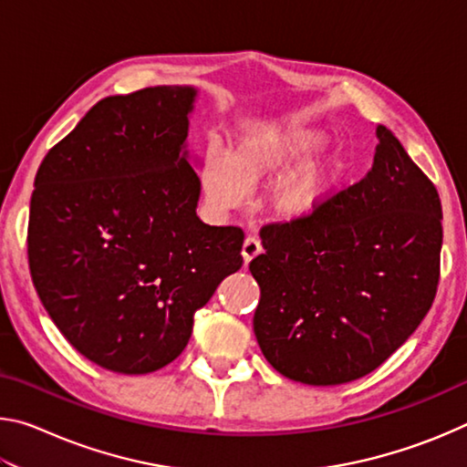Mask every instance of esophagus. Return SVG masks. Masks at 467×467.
<instances>
[{
  "label": "esophagus",
  "mask_w": 467,
  "mask_h": 467,
  "mask_svg": "<svg viewBox=\"0 0 467 467\" xmlns=\"http://www.w3.org/2000/svg\"><path fill=\"white\" fill-rule=\"evenodd\" d=\"M264 251V247H262V243H259L255 236H247V239H244V243H243V262L244 264H249L251 259H255L259 253Z\"/></svg>",
  "instance_id": "esophagus-1"
}]
</instances>
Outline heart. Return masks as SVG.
Returning a JSON list of instances; mask_svg holds the SVG:
<instances>
[{"mask_svg": "<svg viewBox=\"0 0 467 467\" xmlns=\"http://www.w3.org/2000/svg\"><path fill=\"white\" fill-rule=\"evenodd\" d=\"M334 144V133L319 125L288 121L236 136L231 154L205 156L202 183L216 210H233L249 189L278 181L267 193V212L278 223H303L326 208L346 175L339 152L319 153Z\"/></svg>", "mask_w": 467, "mask_h": 467, "instance_id": "obj_1", "label": "heart"}]
</instances>
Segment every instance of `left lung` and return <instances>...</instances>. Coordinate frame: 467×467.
<instances>
[{"label": "left lung", "instance_id": "1", "mask_svg": "<svg viewBox=\"0 0 467 467\" xmlns=\"http://www.w3.org/2000/svg\"><path fill=\"white\" fill-rule=\"evenodd\" d=\"M373 167L303 223L262 228L249 264L253 331L280 375L339 385L368 375L420 326L439 284L437 187L377 125Z\"/></svg>", "mask_w": 467, "mask_h": 467}]
</instances>
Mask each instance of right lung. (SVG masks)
<instances>
[{
	"instance_id": "right-lung-1",
	"label": "right lung",
	"mask_w": 467,
	"mask_h": 467,
	"mask_svg": "<svg viewBox=\"0 0 467 467\" xmlns=\"http://www.w3.org/2000/svg\"><path fill=\"white\" fill-rule=\"evenodd\" d=\"M197 90L154 86L99 100L35 179L28 265L69 344L144 375L175 360L193 315L243 265L244 234L195 214L187 131Z\"/></svg>"
}]
</instances>
